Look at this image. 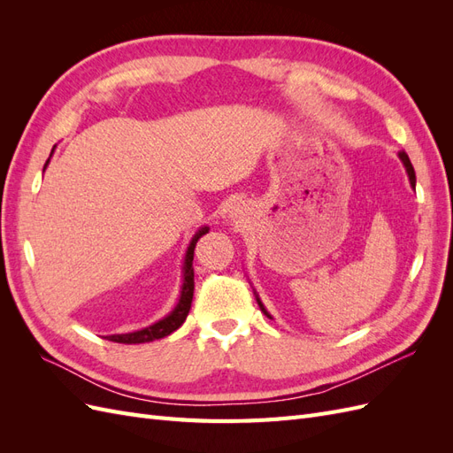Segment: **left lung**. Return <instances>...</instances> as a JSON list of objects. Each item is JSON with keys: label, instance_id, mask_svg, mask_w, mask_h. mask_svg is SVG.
<instances>
[{"label": "left lung", "instance_id": "left-lung-1", "mask_svg": "<svg viewBox=\"0 0 453 453\" xmlns=\"http://www.w3.org/2000/svg\"><path fill=\"white\" fill-rule=\"evenodd\" d=\"M399 157H401V160H403V164H404V168H406V172H408V177H410V183H412V187H416V172H414V166H412V162H410V158H408V155L404 153H399ZM257 303H258V306H260V310H263L268 318H270V313L265 310V306L260 304V300L257 298Z\"/></svg>", "mask_w": 453, "mask_h": 453}]
</instances>
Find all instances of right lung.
I'll list each match as a JSON object with an SVG mask.
<instances>
[{"instance_id":"1","label":"right lung","mask_w":453,"mask_h":453,"mask_svg":"<svg viewBox=\"0 0 453 453\" xmlns=\"http://www.w3.org/2000/svg\"><path fill=\"white\" fill-rule=\"evenodd\" d=\"M45 166H47V164H45ZM205 232H208V228L198 230L196 236L193 238V242H190V245H188V251H187V257H185V283H183V289H181L180 304L175 306V310L170 315H166L164 319H160L158 323L150 325L147 328H142V331L128 333V334H111V336H107V340L117 342V344H143V342H153V340L168 336L183 325V321L187 319V315H188L190 303H193V293H195V268H193L195 248H196V242L205 234Z\"/></svg>"}]
</instances>
